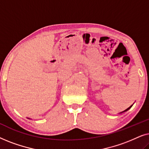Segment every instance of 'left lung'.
I'll list each match as a JSON object with an SVG mask.
<instances>
[{"label":"left lung","mask_w":149,"mask_h":149,"mask_svg":"<svg viewBox=\"0 0 149 149\" xmlns=\"http://www.w3.org/2000/svg\"><path fill=\"white\" fill-rule=\"evenodd\" d=\"M132 107V106H131V107H129V108H128V109H126V110H125V111H123V112H125V111H128V110H129V109H130V108H131V107ZM122 113H123V112H122Z\"/></svg>","instance_id":"obj_1"}]
</instances>
